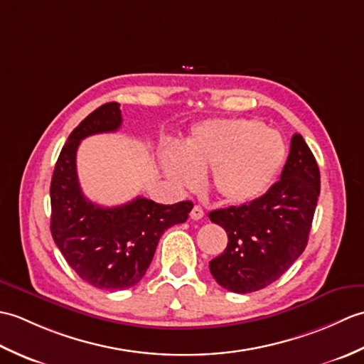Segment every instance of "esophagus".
Instances as JSON below:
<instances>
[{"label": "esophagus", "instance_id": "esophagus-1", "mask_svg": "<svg viewBox=\"0 0 364 364\" xmlns=\"http://www.w3.org/2000/svg\"><path fill=\"white\" fill-rule=\"evenodd\" d=\"M203 215H205V213H203V210L200 206H194L192 208V211H191V219L192 220H200V219H203Z\"/></svg>", "mask_w": 364, "mask_h": 364}]
</instances>
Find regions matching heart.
<instances>
[{
    "label": "heart",
    "mask_w": 364,
    "mask_h": 364,
    "mask_svg": "<svg viewBox=\"0 0 364 364\" xmlns=\"http://www.w3.org/2000/svg\"><path fill=\"white\" fill-rule=\"evenodd\" d=\"M286 159V144L255 119H219L192 129L184 151L164 154L167 176L181 188H194L213 170V188L223 202L242 205L264 196Z\"/></svg>",
    "instance_id": "obj_1"
}]
</instances>
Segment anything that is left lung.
Wrapping results in <instances>:
<instances>
[{
    "label": "left lung",
    "instance_id": "8db88e82",
    "mask_svg": "<svg viewBox=\"0 0 364 364\" xmlns=\"http://www.w3.org/2000/svg\"><path fill=\"white\" fill-rule=\"evenodd\" d=\"M319 192L318 162L296 133L280 181L250 203L208 214L228 235L225 250L210 261L215 282L247 294L278 280L305 250Z\"/></svg>",
    "mask_w": 364,
    "mask_h": 364
}]
</instances>
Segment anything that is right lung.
<instances>
[{
    "instance_id": "right-lung-1",
    "label": "right lung",
    "mask_w": 364,
    "mask_h": 364,
    "mask_svg": "<svg viewBox=\"0 0 364 364\" xmlns=\"http://www.w3.org/2000/svg\"><path fill=\"white\" fill-rule=\"evenodd\" d=\"M122 125L119 103H106L89 114L72 134L51 178V235L80 278L98 289L120 291L142 280L162 233L186 222L194 203L161 205L136 197L103 208L84 197L76 173V150L82 139L114 133Z\"/></svg>"
}]
</instances>
